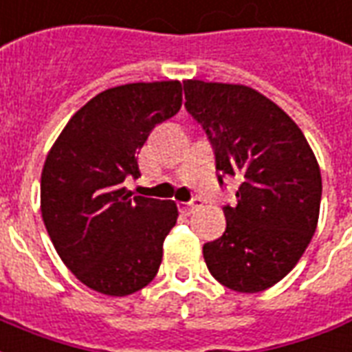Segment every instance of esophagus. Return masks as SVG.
<instances>
[{"mask_svg": "<svg viewBox=\"0 0 352 352\" xmlns=\"http://www.w3.org/2000/svg\"><path fill=\"white\" fill-rule=\"evenodd\" d=\"M200 208H202V202H200V200H192L191 204H184L182 206V210L184 211H187V213H192V211H197V210H200Z\"/></svg>", "mask_w": 352, "mask_h": 352, "instance_id": "obj_1", "label": "esophagus"}]
</instances>
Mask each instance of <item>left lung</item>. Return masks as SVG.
<instances>
[{
	"instance_id": "obj_1",
	"label": "left lung",
	"mask_w": 352,
	"mask_h": 352,
	"mask_svg": "<svg viewBox=\"0 0 352 352\" xmlns=\"http://www.w3.org/2000/svg\"><path fill=\"white\" fill-rule=\"evenodd\" d=\"M186 109L215 152L219 182L239 176L226 230L204 245L223 286L258 293L284 278L310 245L321 206V170L302 131L269 98L230 83L184 81Z\"/></svg>"
}]
</instances>
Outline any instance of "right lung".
<instances>
[{
  "instance_id": "obj_1",
  "label": "right lung",
  "mask_w": 352,
  "mask_h": 352,
  "mask_svg": "<svg viewBox=\"0 0 352 352\" xmlns=\"http://www.w3.org/2000/svg\"><path fill=\"white\" fill-rule=\"evenodd\" d=\"M179 107V81L113 87L87 102L47 152L42 219L60 260L94 292L124 297L157 274L178 208L131 198L124 179L141 176L137 152Z\"/></svg>"
}]
</instances>
